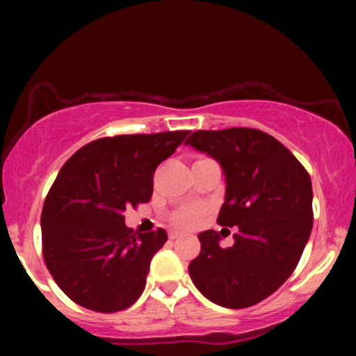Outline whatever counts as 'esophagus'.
Masks as SVG:
<instances>
[{
  "mask_svg": "<svg viewBox=\"0 0 356 356\" xmlns=\"http://www.w3.org/2000/svg\"><path fill=\"white\" fill-rule=\"evenodd\" d=\"M168 236H170V240H177L178 236H181V233L175 230V232H170V235H168Z\"/></svg>",
  "mask_w": 356,
  "mask_h": 356,
  "instance_id": "esophagus-1",
  "label": "esophagus"
}]
</instances>
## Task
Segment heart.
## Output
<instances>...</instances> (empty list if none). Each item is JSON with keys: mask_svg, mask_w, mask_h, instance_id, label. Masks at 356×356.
I'll list each match as a JSON object with an SVG mask.
<instances>
[{"mask_svg": "<svg viewBox=\"0 0 356 356\" xmlns=\"http://www.w3.org/2000/svg\"><path fill=\"white\" fill-rule=\"evenodd\" d=\"M199 218H201V211L199 209H186V211L178 212L175 216V220L181 227H194L199 222Z\"/></svg>", "mask_w": 356, "mask_h": 356, "instance_id": "1", "label": "heart"}]
</instances>
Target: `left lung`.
<instances>
[{"mask_svg":"<svg viewBox=\"0 0 356 356\" xmlns=\"http://www.w3.org/2000/svg\"><path fill=\"white\" fill-rule=\"evenodd\" d=\"M184 145L216 159L225 175L218 225L238 227L235 245L199 233L188 270L196 289L223 308L241 309L274 293L298 264L313 228L311 178L270 134L251 128L194 131Z\"/></svg>","mask_w":356,"mask_h":356,"instance_id":"8db88e82","label":"left lung"}]
</instances>
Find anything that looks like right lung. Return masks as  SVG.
Returning a JSON list of instances; mask_svg holds the SVG:
<instances>
[{"instance_id":"add662e5","label":"right lung","mask_w":356,"mask_h":356,"mask_svg":"<svg viewBox=\"0 0 356 356\" xmlns=\"http://www.w3.org/2000/svg\"><path fill=\"white\" fill-rule=\"evenodd\" d=\"M189 131L97 139L58 173L42 209L43 259L58 286L87 309L116 313L144 291L167 232L133 233L126 207L149 202L154 172Z\"/></svg>"}]
</instances>
